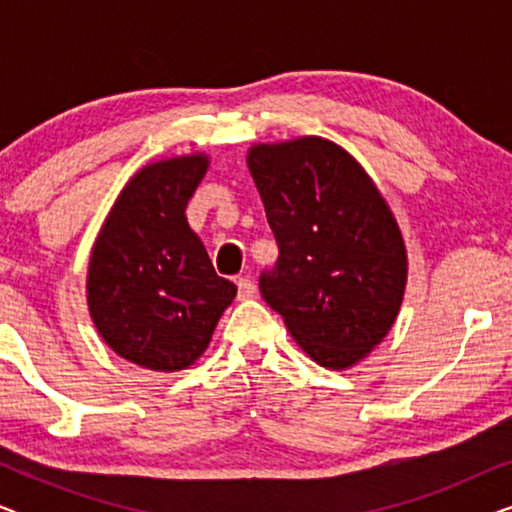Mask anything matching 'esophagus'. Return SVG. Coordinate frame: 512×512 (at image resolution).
<instances>
[{
	"label": "esophagus",
	"instance_id": "esophagus-1",
	"mask_svg": "<svg viewBox=\"0 0 512 512\" xmlns=\"http://www.w3.org/2000/svg\"><path fill=\"white\" fill-rule=\"evenodd\" d=\"M237 298L240 300H249V298H254V293H256V284L251 282L249 277H240L237 279Z\"/></svg>",
	"mask_w": 512,
	"mask_h": 512
}]
</instances>
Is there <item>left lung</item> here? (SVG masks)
I'll use <instances>...</instances> for the list:
<instances>
[{
	"label": "left lung",
	"instance_id": "obj_1",
	"mask_svg": "<svg viewBox=\"0 0 512 512\" xmlns=\"http://www.w3.org/2000/svg\"><path fill=\"white\" fill-rule=\"evenodd\" d=\"M279 258L258 286L319 366L342 370L380 345L401 310L408 256L394 214L338 144L300 137L251 146Z\"/></svg>",
	"mask_w": 512,
	"mask_h": 512
}]
</instances>
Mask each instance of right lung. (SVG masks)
Instances as JSON below:
<instances>
[{
	"label": "right lung",
	"mask_w": 512,
	"mask_h": 512,
	"mask_svg": "<svg viewBox=\"0 0 512 512\" xmlns=\"http://www.w3.org/2000/svg\"><path fill=\"white\" fill-rule=\"evenodd\" d=\"M207 158H167L139 170L97 235L88 268V307L118 356L174 373L205 352L237 286L214 272L186 205Z\"/></svg>",
	"instance_id": "add662e5"
}]
</instances>
